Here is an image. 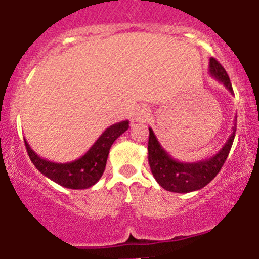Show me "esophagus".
<instances>
[{
	"instance_id": "esophagus-1",
	"label": "esophagus",
	"mask_w": 259,
	"mask_h": 259,
	"mask_svg": "<svg viewBox=\"0 0 259 259\" xmlns=\"http://www.w3.org/2000/svg\"><path fill=\"white\" fill-rule=\"evenodd\" d=\"M150 118V112H148V109L144 108V107H139V108L135 109L134 112V120L137 122H146Z\"/></svg>"
}]
</instances>
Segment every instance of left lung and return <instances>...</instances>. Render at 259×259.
Listing matches in <instances>:
<instances>
[{"label":"left lung","instance_id":"obj_1","mask_svg":"<svg viewBox=\"0 0 259 259\" xmlns=\"http://www.w3.org/2000/svg\"><path fill=\"white\" fill-rule=\"evenodd\" d=\"M209 73L215 80L222 82L228 92L234 94L231 81L227 72L218 60L214 58L209 59ZM237 117H235V121ZM236 124H234L231 135L228 137L225 146L211 157L200 160L196 162H181L174 160L166 151L162 148L160 142L156 138L155 133L150 127L148 138V162L151 171L157 181V183L170 192L188 193L192 191L201 190L202 187L210 183L214 177L220 173L223 164L227 160V156L234 143Z\"/></svg>","mask_w":259,"mask_h":259}]
</instances>
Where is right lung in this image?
Wrapping results in <instances>:
<instances>
[{"label": "right lung", "mask_w": 259, "mask_h": 259, "mask_svg": "<svg viewBox=\"0 0 259 259\" xmlns=\"http://www.w3.org/2000/svg\"><path fill=\"white\" fill-rule=\"evenodd\" d=\"M127 129H129L127 120L111 125L102 133L101 137L95 141V143L90 147L85 155L74 161L64 162V164L49 161L39 157L29 147L25 139L24 143L28 156L39 173H42L44 176L63 187L71 190H85L94 186L103 176L109 148L113 142Z\"/></svg>", "instance_id": "obj_1"}]
</instances>
